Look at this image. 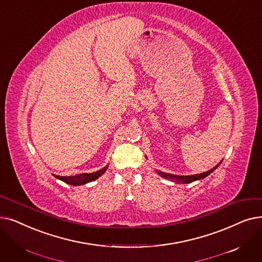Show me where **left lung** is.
<instances>
[{
	"mask_svg": "<svg viewBox=\"0 0 262 262\" xmlns=\"http://www.w3.org/2000/svg\"><path fill=\"white\" fill-rule=\"evenodd\" d=\"M221 163H222V162H221ZM221 163L216 165V166H215L214 168H212L211 170H209V171L200 173V174H194V176H174V174L165 173V172H162V171H157V173H158L159 176H161V177L165 178V179L174 180V181L179 182V183H191V182L197 181V180H201V179H203V178L208 177L210 173H212V172L214 171V170L221 165Z\"/></svg>",
	"mask_w": 262,
	"mask_h": 262,
	"instance_id": "obj_1",
	"label": "left lung"
}]
</instances>
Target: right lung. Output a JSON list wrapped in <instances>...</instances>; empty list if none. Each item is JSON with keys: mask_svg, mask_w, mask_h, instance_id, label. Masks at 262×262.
<instances>
[{"mask_svg": "<svg viewBox=\"0 0 262 262\" xmlns=\"http://www.w3.org/2000/svg\"><path fill=\"white\" fill-rule=\"evenodd\" d=\"M108 166L104 167L103 169L98 170L96 172H92V173H81V174H77L75 177H60V176H54L56 179H59L67 184L71 185H82V184H86L89 182L95 181L96 179H98L101 174H104L106 172Z\"/></svg>", "mask_w": 262, "mask_h": 262, "instance_id": "right-lung-1", "label": "right lung"}]
</instances>
